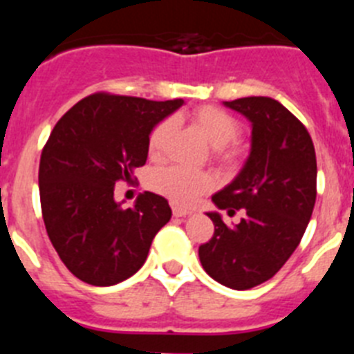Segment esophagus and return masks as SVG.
<instances>
[{"label":"esophagus","instance_id":"obj_1","mask_svg":"<svg viewBox=\"0 0 354 354\" xmlns=\"http://www.w3.org/2000/svg\"><path fill=\"white\" fill-rule=\"evenodd\" d=\"M187 214H192V211H187V209H183V207H177V205L174 207L175 218H184V216H187Z\"/></svg>","mask_w":354,"mask_h":354}]
</instances>
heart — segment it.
I'll use <instances>...</instances> for the list:
<instances>
[{
    "label": "heart",
    "mask_w": 354,
    "mask_h": 354,
    "mask_svg": "<svg viewBox=\"0 0 354 354\" xmlns=\"http://www.w3.org/2000/svg\"><path fill=\"white\" fill-rule=\"evenodd\" d=\"M192 120L204 133L207 142L214 147V158L218 161L225 165L236 161L237 147L234 142L243 133L241 122L236 117L218 106H200L192 111ZM171 129H174V120L165 118L150 131L147 140L150 158L159 159L165 154V147ZM150 186L175 204L192 205L211 189L212 179L204 171H195L174 165L154 171L150 177Z\"/></svg>",
    "instance_id": "1"
}]
</instances>
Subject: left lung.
I'll return each instance as SVG.
<instances>
[{
	"label": "left lung",
	"mask_w": 354,
	"mask_h": 354,
	"mask_svg": "<svg viewBox=\"0 0 354 354\" xmlns=\"http://www.w3.org/2000/svg\"><path fill=\"white\" fill-rule=\"evenodd\" d=\"M252 122V152L232 183L212 196L218 209L245 218L234 227L207 212L214 234L200 245L205 273L221 286L252 289L273 278L298 248L314 211L317 161L310 134L271 97L225 101Z\"/></svg>",
	"instance_id": "obj_1"
}]
</instances>
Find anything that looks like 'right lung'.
<instances>
[{
	"instance_id": "right-lung-1",
	"label": "right lung",
	"mask_w": 354,
	"mask_h": 354,
	"mask_svg": "<svg viewBox=\"0 0 354 354\" xmlns=\"http://www.w3.org/2000/svg\"><path fill=\"white\" fill-rule=\"evenodd\" d=\"M183 104L97 92L56 122L40 156V207L56 253L81 282L108 287L133 277L170 221L167 198L145 192L126 209L113 192L145 165L152 127Z\"/></svg>"
}]
</instances>
